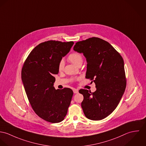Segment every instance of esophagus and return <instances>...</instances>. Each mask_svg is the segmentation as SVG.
Masks as SVG:
<instances>
[{"mask_svg":"<svg viewBox=\"0 0 146 146\" xmlns=\"http://www.w3.org/2000/svg\"><path fill=\"white\" fill-rule=\"evenodd\" d=\"M73 92H74V94H78V90L74 88L73 89Z\"/></svg>","mask_w":146,"mask_h":146,"instance_id":"1","label":"esophagus"}]
</instances>
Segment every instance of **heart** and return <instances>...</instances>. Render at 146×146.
<instances>
[{"instance_id": "heart-1", "label": "heart", "mask_w": 146, "mask_h": 146, "mask_svg": "<svg viewBox=\"0 0 146 146\" xmlns=\"http://www.w3.org/2000/svg\"><path fill=\"white\" fill-rule=\"evenodd\" d=\"M68 60L73 63L74 64L78 66V65L82 64L83 61V56L81 54V53L77 52H74L72 54H70L68 57ZM64 67V62L63 60H61L59 64H58V70L61 72L63 70Z\"/></svg>"}]
</instances>
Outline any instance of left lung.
I'll list each match as a JSON object with an SVG mask.
<instances>
[{"instance_id": "obj_1", "label": "left lung", "mask_w": 146, "mask_h": 146, "mask_svg": "<svg viewBox=\"0 0 146 146\" xmlns=\"http://www.w3.org/2000/svg\"><path fill=\"white\" fill-rule=\"evenodd\" d=\"M73 50L86 58V78L94 81L96 87L94 92L79 91L84 97L81 103L83 113L89 119L102 120L113 112L124 93L127 82L123 59L108 42L95 37L76 42Z\"/></svg>"}]
</instances>
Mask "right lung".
Returning <instances> with one entry per match:
<instances>
[{
  "label": "right lung",
  "mask_w": 146,
  "mask_h": 146,
  "mask_svg": "<svg viewBox=\"0 0 146 146\" xmlns=\"http://www.w3.org/2000/svg\"><path fill=\"white\" fill-rule=\"evenodd\" d=\"M73 44L55 40L42 42L31 51L22 69V81L33 111L50 123L64 120L73 95L70 88L53 87L58 64Z\"/></svg>",
  "instance_id": "1"
}]
</instances>
